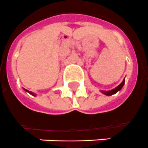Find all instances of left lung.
Segmentation results:
<instances>
[{
	"label": "left lung",
	"mask_w": 148,
	"mask_h": 148,
	"mask_svg": "<svg viewBox=\"0 0 148 148\" xmlns=\"http://www.w3.org/2000/svg\"><path fill=\"white\" fill-rule=\"evenodd\" d=\"M125 80L124 79L122 81V82H121L119 86H117L116 88H113V89H112V90H110V91H101V92L103 93V94L106 95H112L115 94V93L118 92L119 91L121 90V88H122L123 86H124V85H125Z\"/></svg>",
	"instance_id": "left-lung-1"
}]
</instances>
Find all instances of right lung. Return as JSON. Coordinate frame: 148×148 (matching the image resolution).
Segmentation results:
<instances>
[{
  "instance_id": "1",
  "label": "right lung",
  "mask_w": 148,
  "mask_h": 148,
  "mask_svg": "<svg viewBox=\"0 0 148 148\" xmlns=\"http://www.w3.org/2000/svg\"><path fill=\"white\" fill-rule=\"evenodd\" d=\"M24 90H25L26 92H29V94H30V95H34V96H36V95L34 94V93L31 92H29V91H28V90H27V89H25V88H24Z\"/></svg>"
}]
</instances>
